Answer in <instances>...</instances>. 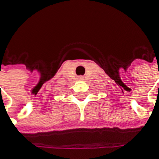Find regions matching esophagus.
I'll use <instances>...</instances> for the list:
<instances>
[{"mask_svg":"<svg viewBox=\"0 0 159 159\" xmlns=\"http://www.w3.org/2000/svg\"><path fill=\"white\" fill-rule=\"evenodd\" d=\"M77 79L79 80V81H82V80L84 79V78H83V77H82V76H81V77H77Z\"/></svg>","mask_w":159,"mask_h":159,"instance_id":"1","label":"esophagus"}]
</instances>
